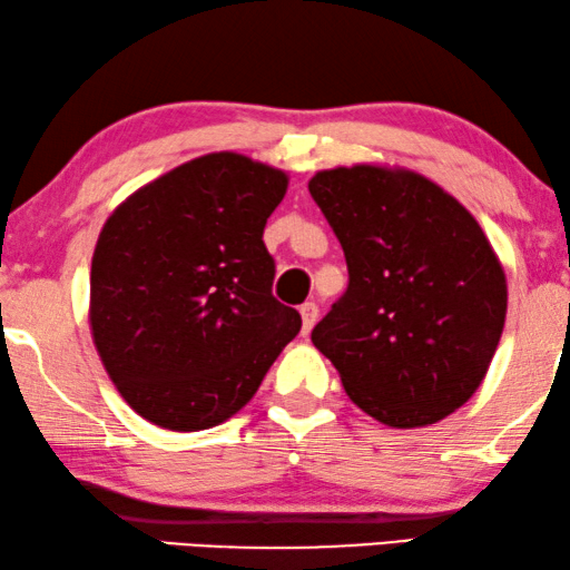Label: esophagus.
I'll use <instances>...</instances> for the list:
<instances>
[{
  "label": "esophagus",
  "instance_id": "esophagus-1",
  "mask_svg": "<svg viewBox=\"0 0 570 570\" xmlns=\"http://www.w3.org/2000/svg\"><path fill=\"white\" fill-rule=\"evenodd\" d=\"M299 315H302V333L309 335V331H312V327H315L317 315H320L317 304L315 302H304L302 307H299Z\"/></svg>",
  "mask_w": 570,
  "mask_h": 570
}]
</instances>
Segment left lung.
Segmentation results:
<instances>
[{
    "label": "left lung",
    "instance_id": "obj_1",
    "mask_svg": "<svg viewBox=\"0 0 570 570\" xmlns=\"http://www.w3.org/2000/svg\"><path fill=\"white\" fill-rule=\"evenodd\" d=\"M309 194L348 266L312 343L372 419H446L480 387L507 320V276L475 216L423 175L374 165L317 173Z\"/></svg>",
    "mask_w": 570,
    "mask_h": 570
}]
</instances>
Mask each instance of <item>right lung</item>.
I'll list each match as a JSON object with an SVG mask.
<instances>
[{"mask_svg":"<svg viewBox=\"0 0 570 570\" xmlns=\"http://www.w3.org/2000/svg\"><path fill=\"white\" fill-rule=\"evenodd\" d=\"M286 186L282 170L214 151L108 216L90 271L92 341L141 419L219 426L299 333V312L271 292L276 263L263 243Z\"/></svg>","mask_w":570,"mask_h":570,"instance_id":"obj_1","label":"right lung"}]
</instances>
